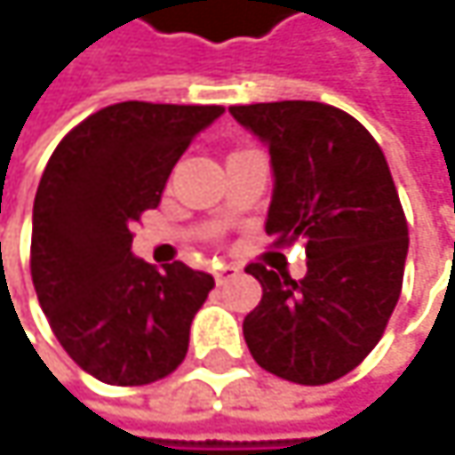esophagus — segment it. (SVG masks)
<instances>
[{"instance_id": "esophagus-1", "label": "esophagus", "mask_w": 455, "mask_h": 455, "mask_svg": "<svg viewBox=\"0 0 455 455\" xmlns=\"http://www.w3.org/2000/svg\"><path fill=\"white\" fill-rule=\"evenodd\" d=\"M239 274V268L236 266H219V271H216V282L219 284H224V282H228V279H234Z\"/></svg>"}]
</instances>
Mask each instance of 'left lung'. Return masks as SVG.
<instances>
[{"instance_id": "left-lung-1", "label": "left lung", "mask_w": 455, "mask_h": 455, "mask_svg": "<svg viewBox=\"0 0 455 455\" xmlns=\"http://www.w3.org/2000/svg\"><path fill=\"white\" fill-rule=\"evenodd\" d=\"M271 155L266 234L306 242V276L250 263L263 298L244 316V342L266 371L326 385L379 342L401 298L409 227L374 137L323 102L284 100L228 108Z\"/></svg>"}]
</instances>
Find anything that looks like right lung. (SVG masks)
<instances>
[{
  "label": "right lung",
  "mask_w": 455,
  "mask_h": 455,
  "mask_svg": "<svg viewBox=\"0 0 455 455\" xmlns=\"http://www.w3.org/2000/svg\"><path fill=\"white\" fill-rule=\"evenodd\" d=\"M219 105L118 102L78 124L46 163L31 231V276L65 353L105 385L168 377L187 355L213 276L132 252V224L216 118Z\"/></svg>",
  "instance_id": "add662e5"
}]
</instances>
